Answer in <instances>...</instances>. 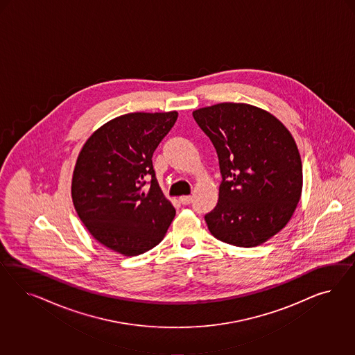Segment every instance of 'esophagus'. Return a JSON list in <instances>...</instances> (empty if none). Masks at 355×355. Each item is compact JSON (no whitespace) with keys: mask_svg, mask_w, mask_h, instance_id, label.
I'll return each instance as SVG.
<instances>
[{"mask_svg":"<svg viewBox=\"0 0 355 355\" xmlns=\"http://www.w3.org/2000/svg\"><path fill=\"white\" fill-rule=\"evenodd\" d=\"M180 202H181L183 205H190V203L193 202V196H191V195H183V196L180 198Z\"/></svg>","mask_w":355,"mask_h":355,"instance_id":"34e87169","label":"esophagus"}]
</instances>
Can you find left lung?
<instances>
[{
    "label": "left lung",
    "mask_w": 355,
    "mask_h": 355,
    "mask_svg": "<svg viewBox=\"0 0 355 355\" xmlns=\"http://www.w3.org/2000/svg\"><path fill=\"white\" fill-rule=\"evenodd\" d=\"M215 146L223 181L205 216L211 234L255 248L291 221L301 199V156L291 131L261 107L221 103L193 112Z\"/></svg>",
    "instance_id": "left-lung-1"
}]
</instances>
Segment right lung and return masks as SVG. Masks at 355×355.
Masks as SVG:
<instances>
[{
    "instance_id": "add662e5",
    "label": "right lung",
    "mask_w": 355,
    "mask_h": 355,
    "mask_svg": "<svg viewBox=\"0 0 355 355\" xmlns=\"http://www.w3.org/2000/svg\"><path fill=\"white\" fill-rule=\"evenodd\" d=\"M178 113H128L107 121L87 139L71 181L76 214L91 236L123 257L157 246L175 209L155 177L152 155ZM150 175V190H142Z\"/></svg>"
}]
</instances>
